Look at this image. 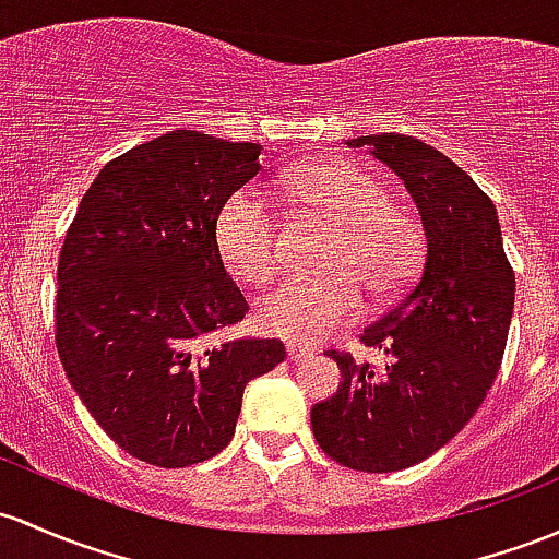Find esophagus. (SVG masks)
<instances>
[{
  "mask_svg": "<svg viewBox=\"0 0 559 559\" xmlns=\"http://www.w3.org/2000/svg\"><path fill=\"white\" fill-rule=\"evenodd\" d=\"M311 352L309 346H304V344H298V341H287V359H290V362H306V359L311 357Z\"/></svg>",
  "mask_w": 559,
  "mask_h": 559,
  "instance_id": "34e87169",
  "label": "esophagus"
}]
</instances>
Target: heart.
<instances>
[{
  "instance_id": "b5f03b06",
  "label": "heart",
  "mask_w": 559,
  "mask_h": 559,
  "mask_svg": "<svg viewBox=\"0 0 559 559\" xmlns=\"http://www.w3.org/2000/svg\"><path fill=\"white\" fill-rule=\"evenodd\" d=\"M296 213L328 221L317 274H290L255 301L258 325L293 341H317L357 317L362 290L386 298L416 274L421 229L405 207L386 200V186L352 162L304 167L282 183ZM215 248L234 277L263 282L277 263V221L253 189L226 200L215 218Z\"/></svg>"
}]
</instances>
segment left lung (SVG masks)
<instances>
[{
    "mask_svg": "<svg viewBox=\"0 0 559 559\" xmlns=\"http://www.w3.org/2000/svg\"><path fill=\"white\" fill-rule=\"evenodd\" d=\"M405 181L424 224V263L359 335L378 362L328 352L341 386L311 407L314 440L357 472H400L453 440L493 386L514 311V272L490 197L411 135L352 138Z\"/></svg>",
    "mask_w": 559,
    "mask_h": 559,
    "instance_id": "8db88e82",
    "label": "left lung"
}]
</instances>
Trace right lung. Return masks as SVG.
Instances as JSON below:
<instances>
[{
    "label": "right lung",
    "mask_w": 559,
    "mask_h": 559,
    "mask_svg": "<svg viewBox=\"0 0 559 559\" xmlns=\"http://www.w3.org/2000/svg\"><path fill=\"white\" fill-rule=\"evenodd\" d=\"M258 157V143L173 130L104 165L66 231L58 357L100 429L162 469L229 445L245 386L285 359L277 338L213 344L248 311L215 218Z\"/></svg>",
    "instance_id": "add662e5"
}]
</instances>
